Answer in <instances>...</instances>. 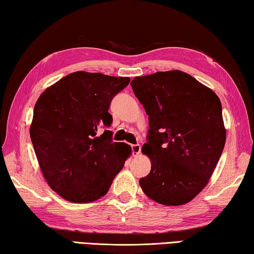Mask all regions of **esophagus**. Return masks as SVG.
Returning a JSON list of instances; mask_svg holds the SVG:
<instances>
[{"label": "esophagus", "instance_id": "obj_1", "mask_svg": "<svg viewBox=\"0 0 254 254\" xmlns=\"http://www.w3.org/2000/svg\"><path fill=\"white\" fill-rule=\"evenodd\" d=\"M131 149H132L133 156H137V154L141 152V145L140 144H132Z\"/></svg>", "mask_w": 254, "mask_h": 254}]
</instances>
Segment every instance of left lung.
Instances as JSON below:
<instances>
[{
  "label": "left lung",
  "instance_id": "obj_1",
  "mask_svg": "<svg viewBox=\"0 0 254 254\" xmlns=\"http://www.w3.org/2000/svg\"><path fill=\"white\" fill-rule=\"evenodd\" d=\"M131 86L149 115L142 152L151 170L140 186L159 204H186L207 185L224 149L220 98L180 70L135 77Z\"/></svg>",
  "mask_w": 254,
  "mask_h": 254
}]
</instances>
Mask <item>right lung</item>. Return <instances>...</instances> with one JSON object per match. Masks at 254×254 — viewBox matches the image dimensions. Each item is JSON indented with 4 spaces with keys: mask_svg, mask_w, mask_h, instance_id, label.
<instances>
[{
    "mask_svg": "<svg viewBox=\"0 0 254 254\" xmlns=\"http://www.w3.org/2000/svg\"><path fill=\"white\" fill-rule=\"evenodd\" d=\"M128 77L76 71L41 94L30 127L34 152L50 188L71 203L104 196L131 154L113 142L109 109Z\"/></svg>",
    "mask_w": 254,
    "mask_h": 254,
    "instance_id": "1",
    "label": "right lung"
}]
</instances>
